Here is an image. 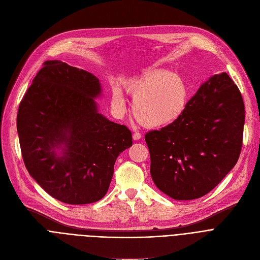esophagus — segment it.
<instances>
[{"label": "esophagus", "instance_id": "1", "mask_svg": "<svg viewBox=\"0 0 260 260\" xmlns=\"http://www.w3.org/2000/svg\"><path fill=\"white\" fill-rule=\"evenodd\" d=\"M141 138H142V136H141L140 133H137V132H136V133L133 134V139L136 140V141H137V140H140Z\"/></svg>", "mask_w": 260, "mask_h": 260}]
</instances>
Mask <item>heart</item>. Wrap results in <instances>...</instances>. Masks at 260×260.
Returning <instances> with one entry per match:
<instances>
[{"instance_id":"b5f03b06","label":"heart","mask_w":260,"mask_h":260,"mask_svg":"<svg viewBox=\"0 0 260 260\" xmlns=\"http://www.w3.org/2000/svg\"><path fill=\"white\" fill-rule=\"evenodd\" d=\"M134 98L133 114L146 127H164L177 121L184 113L188 89L177 74L163 69H151L139 78L124 83ZM112 106L118 113L125 111V98L118 86L112 92Z\"/></svg>"}]
</instances>
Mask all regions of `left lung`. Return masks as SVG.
Here are the masks:
<instances>
[{
	"mask_svg": "<svg viewBox=\"0 0 260 260\" xmlns=\"http://www.w3.org/2000/svg\"><path fill=\"white\" fill-rule=\"evenodd\" d=\"M244 124L245 105L237 85L226 72L213 75L177 121L145 135L155 186L179 201L210 192L239 158Z\"/></svg>",
	"mask_w": 260,
	"mask_h": 260,
	"instance_id": "obj_1",
	"label": "left lung"
}]
</instances>
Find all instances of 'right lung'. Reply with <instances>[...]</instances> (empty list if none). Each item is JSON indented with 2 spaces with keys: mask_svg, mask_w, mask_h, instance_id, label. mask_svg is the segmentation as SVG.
Wrapping results in <instances>:
<instances>
[{
  "mask_svg": "<svg viewBox=\"0 0 260 260\" xmlns=\"http://www.w3.org/2000/svg\"><path fill=\"white\" fill-rule=\"evenodd\" d=\"M100 94L95 75L48 60L17 111L16 127L29 175L66 204H90L105 197L117 157L133 145L125 125L98 113L94 98Z\"/></svg>",
  "mask_w": 260,
  "mask_h": 260,
  "instance_id": "obj_1",
  "label": "right lung"
}]
</instances>
